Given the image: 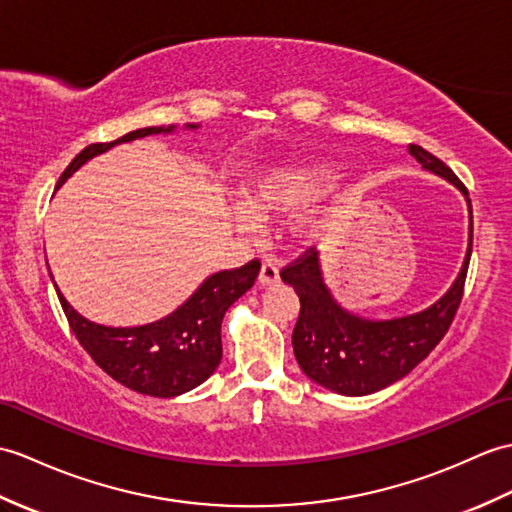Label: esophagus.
<instances>
[{"label":"esophagus","instance_id":"34e87169","mask_svg":"<svg viewBox=\"0 0 512 512\" xmlns=\"http://www.w3.org/2000/svg\"><path fill=\"white\" fill-rule=\"evenodd\" d=\"M259 283L261 285H275L279 283V268L272 261H264L259 270Z\"/></svg>","mask_w":512,"mask_h":512}]
</instances>
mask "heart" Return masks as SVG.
<instances>
[{"label":"heart","mask_w":512,"mask_h":512,"mask_svg":"<svg viewBox=\"0 0 512 512\" xmlns=\"http://www.w3.org/2000/svg\"><path fill=\"white\" fill-rule=\"evenodd\" d=\"M334 172L318 163H283L251 176L246 185V205L233 209V220L244 233L259 229V218L283 216L305 205H310L329 187ZM316 222L303 218L299 222L301 235H312Z\"/></svg>","instance_id":"1"}]
</instances>
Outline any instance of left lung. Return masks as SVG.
I'll use <instances>...</instances> for the list:
<instances>
[{
  "instance_id": "left-lung-1",
  "label": "left lung",
  "mask_w": 512,
  "mask_h": 512,
  "mask_svg": "<svg viewBox=\"0 0 512 512\" xmlns=\"http://www.w3.org/2000/svg\"><path fill=\"white\" fill-rule=\"evenodd\" d=\"M410 154L425 170L454 183L469 202V248L465 264L451 290L421 314L395 320H366L353 316L334 301L318 253L307 248L281 270V279L299 294L301 312L292 331V347L303 373L338 395L362 397L406 377L443 340L465 292L473 244V216L467 187L432 152L410 144Z\"/></svg>"
}]
</instances>
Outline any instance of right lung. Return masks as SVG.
<instances>
[{
    "instance_id": "obj_1",
    "label": "right lung",
    "mask_w": 512,
    "mask_h": 512,
    "mask_svg": "<svg viewBox=\"0 0 512 512\" xmlns=\"http://www.w3.org/2000/svg\"><path fill=\"white\" fill-rule=\"evenodd\" d=\"M187 128L196 126L187 124ZM170 130H174V126H150L133 130L109 144H91L67 165L56 187H61L95 154H102L124 141L170 133ZM259 268V259H253L242 268L216 272L176 312L141 327L95 325L82 318L58 288L56 294L82 349L106 375L141 395L168 399L200 386L216 371L222 360V318L246 290L253 288Z\"/></svg>"
}]
</instances>
